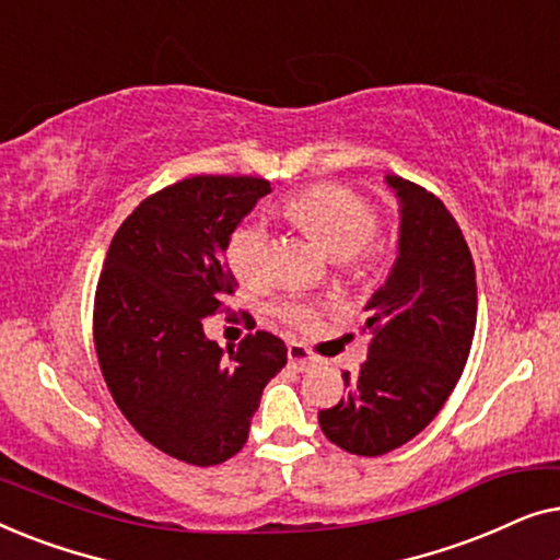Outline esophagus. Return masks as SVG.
<instances>
[{
	"mask_svg": "<svg viewBox=\"0 0 560 560\" xmlns=\"http://www.w3.org/2000/svg\"><path fill=\"white\" fill-rule=\"evenodd\" d=\"M316 359L311 357V351L303 347V343H290L288 347V364L293 366L295 372H308Z\"/></svg>",
	"mask_w": 560,
	"mask_h": 560,
	"instance_id": "34e87169",
	"label": "esophagus"
}]
</instances>
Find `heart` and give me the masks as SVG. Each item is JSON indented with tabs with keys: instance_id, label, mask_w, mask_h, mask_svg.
I'll return each instance as SVG.
<instances>
[{
	"instance_id": "obj_1",
	"label": "heart",
	"mask_w": 560,
	"mask_h": 560,
	"mask_svg": "<svg viewBox=\"0 0 560 560\" xmlns=\"http://www.w3.org/2000/svg\"><path fill=\"white\" fill-rule=\"evenodd\" d=\"M285 213L295 226L313 236L334 259H347L354 275L377 270L382 249L374 244L380 229V213L370 198L339 183H320L290 196ZM226 262L244 285H265L272 275V242L262 221H242L226 240ZM275 316L282 324L311 331L318 324L316 303L288 298L275 305Z\"/></svg>"
}]
</instances>
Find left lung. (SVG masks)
<instances>
[{"instance_id":"8db88e82","label":"left lung","mask_w":560,"mask_h":560,"mask_svg":"<svg viewBox=\"0 0 560 560\" xmlns=\"http://www.w3.org/2000/svg\"><path fill=\"white\" fill-rule=\"evenodd\" d=\"M400 198V255L372 295L366 362L349 395L318 412L320 431L357 456H382L423 431L454 393L477 326V275L441 198L387 175Z\"/></svg>"}]
</instances>
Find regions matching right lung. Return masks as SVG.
<instances>
[{"instance_id":"add662e5","label":"right lung","mask_w":560,"mask_h":560,"mask_svg":"<svg viewBox=\"0 0 560 560\" xmlns=\"http://www.w3.org/2000/svg\"><path fill=\"white\" fill-rule=\"evenodd\" d=\"M267 194L270 183L255 175L165 186L117 229L98 275L94 347L106 387L135 431L178 462L213 466L240 454L265 385L288 362L270 331L226 351L203 334V318L236 290L229 234Z\"/></svg>"}]
</instances>
